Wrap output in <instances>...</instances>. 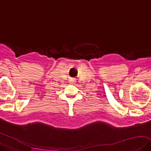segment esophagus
I'll return each mask as SVG.
<instances>
[{
	"mask_svg": "<svg viewBox=\"0 0 151 151\" xmlns=\"http://www.w3.org/2000/svg\"><path fill=\"white\" fill-rule=\"evenodd\" d=\"M73 82H74V81L73 80V81H72V82H71V83H73Z\"/></svg>",
	"mask_w": 151,
	"mask_h": 151,
	"instance_id": "esophagus-1",
	"label": "esophagus"
}]
</instances>
